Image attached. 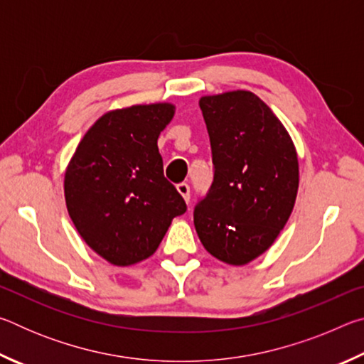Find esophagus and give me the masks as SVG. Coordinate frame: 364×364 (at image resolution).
<instances>
[{"label": "esophagus", "mask_w": 364, "mask_h": 364, "mask_svg": "<svg viewBox=\"0 0 364 364\" xmlns=\"http://www.w3.org/2000/svg\"><path fill=\"white\" fill-rule=\"evenodd\" d=\"M176 189H178V193H180L181 196H183V199L186 200V202H189V199H191V194H189V184L188 183H180L176 186Z\"/></svg>", "instance_id": "1"}]
</instances>
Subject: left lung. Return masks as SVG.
I'll return each mask as SVG.
<instances>
[{
  "mask_svg": "<svg viewBox=\"0 0 364 364\" xmlns=\"http://www.w3.org/2000/svg\"><path fill=\"white\" fill-rule=\"evenodd\" d=\"M213 181L196 205L194 226L208 254L242 267L267 252L286 226L299 191L291 134L252 91L202 96Z\"/></svg>",
  "mask_w": 364,
  "mask_h": 364,
  "instance_id": "obj_1",
  "label": "left lung"
}]
</instances>
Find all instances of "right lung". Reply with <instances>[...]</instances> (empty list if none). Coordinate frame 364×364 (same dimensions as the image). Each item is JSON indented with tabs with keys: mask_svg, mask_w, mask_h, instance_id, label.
<instances>
[{
	"mask_svg": "<svg viewBox=\"0 0 364 364\" xmlns=\"http://www.w3.org/2000/svg\"><path fill=\"white\" fill-rule=\"evenodd\" d=\"M170 102L109 110L85 133L64 176L65 205L91 250L115 267L149 258L186 202L164 176L160 132Z\"/></svg>",
	"mask_w": 364,
	"mask_h": 364,
	"instance_id": "right-lung-1",
	"label": "right lung"
}]
</instances>
